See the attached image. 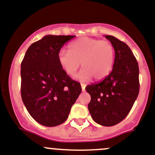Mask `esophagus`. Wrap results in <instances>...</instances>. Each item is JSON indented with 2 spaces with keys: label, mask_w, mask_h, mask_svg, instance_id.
I'll return each instance as SVG.
<instances>
[{
  "label": "esophagus",
  "mask_w": 155,
  "mask_h": 155,
  "mask_svg": "<svg viewBox=\"0 0 155 155\" xmlns=\"http://www.w3.org/2000/svg\"><path fill=\"white\" fill-rule=\"evenodd\" d=\"M85 86H86V85H85V84L81 83V87H82V90L83 91L85 90Z\"/></svg>",
  "instance_id": "1"
}]
</instances>
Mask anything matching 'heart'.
I'll list each match as a JSON object with an SVG mask.
<instances>
[{"label":"heart","mask_w":155,"mask_h":155,"mask_svg":"<svg viewBox=\"0 0 155 155\" xmlns=\"http://www.w3.org/2000/svg\"><path fill=\"white\" fill-rule=\"evenodd\" d=\"M58 61L69 76H73L80 67L83 68L76 79L87 81L94 77L101 80L109 75L115 62V48L108 40L82 37L69 45V51L61 49Z\"/></svg>","instance_id":"obj_1"}]
</instances>
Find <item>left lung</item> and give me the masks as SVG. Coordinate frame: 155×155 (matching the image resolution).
I'll return each instance as SVG.
<instances>
[{
  "label": "left lung",
  "instance_id": "left-lung-1",
  "mask_svg": "<svg viewBox=\"0 0 155 155\" xmlns=\"http://www.w3.org/2000/svg\"><path fill=\"white\" fill-rule=\"evenodd\" d=\"M105 37L115 48L112 72L97 83L87 85L91 95L88 110L95 122L110 127L126 118L140 91L139 65L129 46L116 37Z\"/></svg>",
  "mask_w": 155,
  "mask_h": 155
}]
</instances>
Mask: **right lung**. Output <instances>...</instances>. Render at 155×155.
<instances>
[{
    "mask_svg": "<svg viewBox=\"0 0 155 155\" xmlns=\"http://www.w3.org/2000/svg\"><path fill=\"white\" fill-rule=\"evenodd\" d=\"M75 36L46 35L32 43L21 64V96L28 112L46 127L61 124L82 91L61 68L58 54Z\"/></svg>",
    "mask_w": 155,
    "mask_h": 155,
    "instance_id": "obj_1",
    "label": "right lung"
}]
</instances>
